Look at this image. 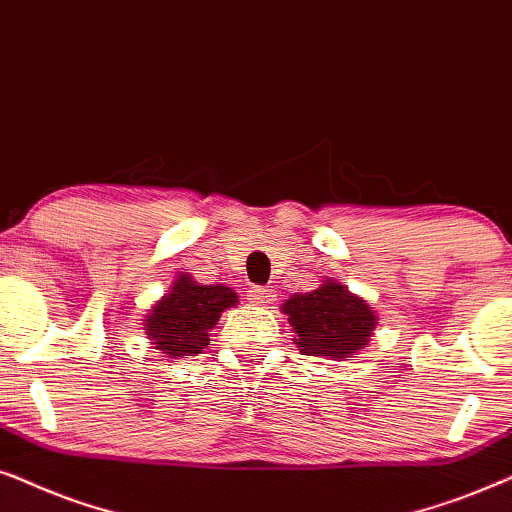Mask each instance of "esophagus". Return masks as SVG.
<instances>
[{
  "label": "esophagus",
  "instance_id": "obj_1",
  "mask_svg": "<svg viewBox=\"0 0 512 512\" xmlns=\"http://www.w3.org/2000/svg\"><path fill=\"white\" fill-rule=\"evenodd\" d=\"M250 299L260 306H271L276 302V290L274 288H252Z\"/></svg>",
  "mask_w": 512,
  "mask_h": 512
}]
</instances>
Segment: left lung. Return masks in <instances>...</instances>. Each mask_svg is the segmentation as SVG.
<instances>
[{
  "instance_id": "obj_1",
  "label": "left lung",
  "mask_w": 512,
  "mask_h": 512,
  "mask_svg": "<svg viewBox=\"0 0 512 512\" xmlns=\"http://www.w3.org/2000/svg\"><path fill=\"white\" fill-rule=\"evenodd\" d=\"M281 311L297 335L292 342L304 356L356 358L358 351L370 344L377 327V313L372 306L335 278H325L311 292L290 295Z\"/></svg>"
}]
</instances>
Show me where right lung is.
<instances>
[{"instance_id": "obj_1", "label": "right lung", "mask_w": 512, "mask_h": 512, "mask_svg": "<svg viewBox=\"0 0 512 512\" xmlns=\"http://www.w3.org/2000/svg\"><path fill=\"white\" fill-rule=\"evenodd\" d=\"M238 295L227 285H201L192 276L177 274L175 281L145 316V335L166 358L196 356L210 344V330L222 311L234 309Z\"/></svg>"}]
</instances>
